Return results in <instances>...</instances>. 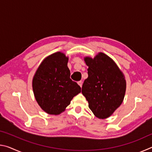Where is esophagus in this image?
Here are the masks:
<instances>
[{"label": "esophagus", "mask_w": 152, "mask_h": 152, "mask_svg": "<svg viewBox=\"0 0 152 152\" xmlns=\"http://www.w3.org/2000/svg\"><path fill=\"white\" fill-rule=\"evenodd\" d=\"M78 85L80 86V87H82V81H78Z\"/></svg>", "instance_id": "34e87169"}]
</instances>
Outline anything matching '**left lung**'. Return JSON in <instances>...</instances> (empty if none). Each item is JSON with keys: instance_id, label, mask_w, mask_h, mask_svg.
Instances as JSON below:
<instances>
[{"instance_id": "left-lung-1", "label": "left lung", "mask_w": 152, "mask_h": 152, "mask_svg": "<svg viewBox=\"0 0 152 152\" xmlns=\"http://www.w3.org/2000/svg\"><path fill=\"white\" fill-rule=\"evenodd\" d=\"M88 66V76L84 80L82 93L88 107L99 119H106L122 104L126 80L122 71L109 56L99 52L94 58L84 57Z\"/></svg>"}]
</instances>
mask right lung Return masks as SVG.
Listing matches in <instances>:
<instances>
[{"instance_id":"obj_1","label":"right lung","mask_w":152,"mask_h":152,"mask_svg":"<svg viewBox=\"0 0 152 152\" xmlns=\"http://www.w3.org/2000/svg\"><path fill=\"white\" fill-rule=\"evenodd\" d=\"M68 61L64 53H53L42 61L33 78L36 101L48 114L60 115L81 92L80 86L70 78Z\"/></svg>"}]
</instances>
